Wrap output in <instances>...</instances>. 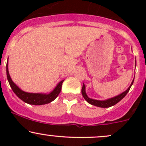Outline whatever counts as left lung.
Returning <instances> with one entry per match:
<instances>
[{"mask_svg":"<svg viewBox=\"0 0 146 146\" xmlns=\"http://www.w3.org/2000/svg\"><path fill=\"white\" fill-rule=\"evenodd\" d=\"M133 81L132 82L130 86L128 87V88L125 91L122 93L121 94L117 95V96L115 97V98L108 99L107 100H104V101H100V100H93V99H90L87 96L86 94V91H85V85L83 84L82 88V94L84 98L86 100V101L88 103L90 104L95 106L98 107H101V108H108V107L113 106L115 105L116 104L118 103L119 102L121 101V100L123 99L125 95H127V93H128V91L130 89V87L132 86V84H133Z\"/></svg>","mask_w":146,"mask_h":146,"instance_id":"left-lung-1","label":"left lung"}]
</instances>
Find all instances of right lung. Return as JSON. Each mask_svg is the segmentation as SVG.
Instances as JSON below:
<instances>
[{"mask_svg": "<svg viewBox=\"0 0 146 146\" xmlns=\"http://www.w3.org/2000/svg\"><path fill=\"white\" fill-rule=\"evenodd\" d=\"M6 71H7V77L8 82H9L10 86L11 89L14 92V93L23 102L32 105H43L48 104L50 102L56 99L58 95L60 94V91L62 89V84L64 80L61 81L57 85V86L55 88V89L50 93L49 94H40V93H29L23 91L20 89L18 87L16 86L15 84L11 80L10 75L8 71V65L7 63L6 65Z\"/></svg>", "mask_w": 146, "mask_h": 146, "instance_id": "1", "label": "right lung"}]
</instances>
